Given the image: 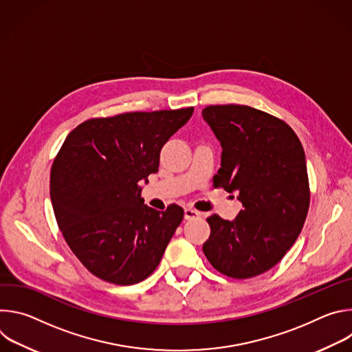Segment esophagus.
<instances>
[{
    "label": "esophagus",
    "mask_w": 352,
    "mask_h": 352,
    "mask_svg": "<svg viewBox=\"0 0 352 352\" xmlns=\"http://www.w3.org/2000/svg\"><path fill=\"white\" fill-rule=\"evenodd\" d=\"M184 216H185V220H192V219L200 217V212L193 210V209H190V208H186V209L184 210Z\"/></svg>",
    "instance_id": "1"
}]
</instances>
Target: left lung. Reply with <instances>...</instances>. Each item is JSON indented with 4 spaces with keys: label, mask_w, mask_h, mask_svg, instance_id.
I'll list each match as a JSON object with an SVG mask.
<instances>
[{
    "label": "left lung",
    "mask_w": 352,
    "mask_h": 352,
    "mask_svg": "<svg viewBox=\"0 0 352 352\" xmlns=\"http://www.w3.org/2000/svg\"><path fill=\"white\" fill-rule=\"evenodd\" d=\"M221 144L216 188L236 193L243 210L228 221L208 219L204 252L232 278H250L276 266L296 241L309 209L304 147L283 120L249 106H209L202 111Z\"/></svg>",
    "instance_id": "left-lung-1"
}]
</instances>
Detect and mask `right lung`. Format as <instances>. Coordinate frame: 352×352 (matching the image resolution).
I'll return each instance as SVG.
<instances>
[{
    "label": "right lung",
    "mask_w": 352,
    "mask_h": 352,
    "mask_svg": "<svg viewBox=\"0 0 352 352\" xmlns=\"http://www.w3.org/2000/svg\"><path fill=\"white\" fill-rule=\"evenodd\" d=\"M192 113L188 107L91 118L63 143L50 196L68 246L96 277L131 285L159 266L184 209L146 206L139 182L159 171L162 147Z\"/></svg>",
    "instance_id": "add662e5"
}]
</instances>
